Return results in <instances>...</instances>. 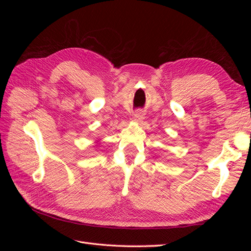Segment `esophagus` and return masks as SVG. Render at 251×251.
<instances>
[{"label":"esophagus","mask_w":251,"mask_h":251,"mask_svg":"<svg viewBox=\"0 0 251 251\" xmlns=\"http://www.w3.org/2000/svg\"><path fill=\"white\" fill-rule=\"evenodd\" d=\"M134 117H135V120H137L138 123H142L144 119V114L141 111H137V112H135Z\"/></svg>","instance_id":"34e87169"}]
</instances>
